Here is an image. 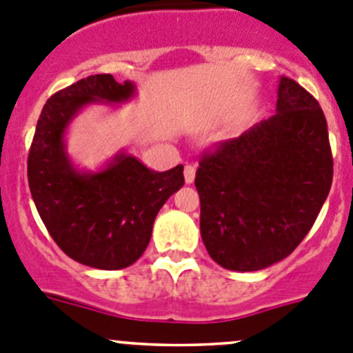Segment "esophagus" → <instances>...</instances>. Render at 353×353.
Segmentation results:
<instances>
[{
    "label": "esophagus",
    "instance_id": "esophagus-1",
    "mask_svg": "<svg viewBox=\"0 0 353 353\" xmlns=\"http://www.w3.org/2000/svg\"><path fill=\"white\" fill-rule=\"evenodd\" d=\"M183 176H185V183H192L194 179H196V166L187 164L185 170H183Z\"/></svg>",
    "mask_w": 353,
    "mask_h": 353
}]
</instances>
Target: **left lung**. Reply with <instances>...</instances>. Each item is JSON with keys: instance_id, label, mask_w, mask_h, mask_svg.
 <instances>
[{"instance_id": "obj_1", "label": "left lung", "mask_w": 353, "mask_h": 353, "mask_svg": "<svg viewBox=\"0 0 353 353\" xmlns=\"http://www.w3.org/2000/svg\"><path fill=\"white\" fill-rule=\"evenodd\" d=\"M268 119L201 159V237L223 268L254 272L284 260L312 229L333 182L324 112L281 78Z\"/></svg>"}]
</instances>
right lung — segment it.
<instances>
[{
	"label": "right lung",
	"mask_w": 353,
	"mask_h": 353,
	"mask_svg": "<svg viewBox=\"0 0 353 353\" xmlns=\"http://www.w3.org/2000/svg\"><path fill=\"white\" fill-rule=\"evenodd\" d=\"M132 81L95 74L46 100L28 159L36 210L60 250L88 267L119 270L135 263L152 236L163 204L183 185V166L149 170L117 152L102 170L81 171L65 150L67 126L90 103H123L135 97Z\"/></svg>",
	"instance_id": "add662e5"
}]
</instances>
